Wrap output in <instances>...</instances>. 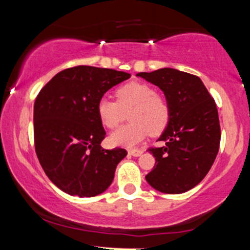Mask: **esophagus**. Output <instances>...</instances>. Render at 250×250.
<instances>
[{"instance_id": "1", "label": "esophagus", "mask_w": 250, "mask_h": 250, "mask_svg": "<svg viewBox=\"0 0 250 250\" xmlns=\"http://www.w3.org/2000/svg\"><path fill=\"white\" fill-rule=\"evenodd\" d=\"M142 153L143 151L140 150V149H130V150H128V154L131 155V156H135V157L141 156Z\"/></svg>"}]
</instances>
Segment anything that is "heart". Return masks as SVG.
Wrapping results in <instances>:
<instances>
[{
    "mask_svg": "<svg viewBox=\"0 0 250 250\" xmlns=\"http://www.w3.org/2000/svg\"><path fill=\"white\" fill-rule=\"evenodd\" d=\"M116 101L103 97L97 103V116L104 127L114 129L125 119L130 123L117 129L109 136L114 146L133 147L148 133L157 135L165 130L170 119V108L165 97L154 93L150 85L142 82H129L116 90Z\"/></svg>",
    "mask_w": 250,
    "mask_h": 250,
    "instance_id": "heart-1",
    "label": "heart"
}]
</instances>
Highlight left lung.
Segmentation results:
<instances>
[{
  "label": "left lung",
  "instance_id": "obj_1",
  "mask_svg": "<svg viewBox=\"0 0 250 250\" xmlns=\"http://www.w3.org/2000/svg\"><path fill=\"white\" fill-rule=\"evenodd\" d=\"M165 94L170 119L160 148L148 149L156 160L146 180L156 190L181 194L205 179L219 153L221 129L215 101L200 77L173 68L139 73Z\"/></svg>",
  "mask_w": 250,
  "mask_h": 250
}]
</instances>
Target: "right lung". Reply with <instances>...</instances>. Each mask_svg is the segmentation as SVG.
<instances>
[{
    "label": "right lung",
    "instance_id": "1",
    "mask_svg": "<svg viewBox=\"0 0 250 250\" xmlns=\"http://www.w3.org/2000/svg\"><path fill=\"white\" fill-rule=\"evenodd\" d=\"M130 74L77 65L60 71L41 89L34 104L35 150L43 170L57 188L80 197L107 190L127 150L101 146L105 131L97 103Z\"/></svg>",
    "mask_w": 250,
    "mask_h": 250
}]
</instances>
